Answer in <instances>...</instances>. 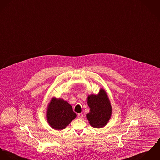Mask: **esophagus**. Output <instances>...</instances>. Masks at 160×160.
<instances>
[{
    "label": "esophagus",
    "mask_w": 160,
    "mask_h": 160,
    "mask_svg": "<svg viewBox=\"0 0 160 160\" xmlns=\"http://www.w3.org/2000/svg\"><path fill=\"white\" fill-rule=\"evenodd\" d=\"M77 117H78V118H80V119H82V118H83V115L82 113H78V114H77Z\"/></svg>",
    "instance_id": "esophagus-1"
}]
</instances>
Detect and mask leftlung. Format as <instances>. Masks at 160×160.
Listing matches in <instances>:
<instances>
[{
    "instance_id": "8db88e82",
    "label": "left lung",
    "mask_w": 160,
    "mask_h": 160,
    "mask_svg": "<svg viewBox=\"0 0 160 160\" xmlns=\"http://www.w3.org/2000/svg\"><path fill=\"white\" fill-rule=\"evenodd\" d=\"M89 112L87 114L89 123L94 128H101L109 122L112 108L106 91L101 88L98 94H89L87 99Z\"/></svg>"
}]
</instances>
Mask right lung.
I'll list each match as a JSON object with an SVG mask.
<instances>
[{
    "label": "right lung",
    "instance_id": "add662e5",
    "mask_svg": "<svg viewBox=\"0 0 160 160\" xmlns=\"http://www.w3.org/2000/svg\"><path fill=\"white\" fill-rule=\"evenodd\" d=\"M77 117L72 107L61 98H52L47 106L46 118L49 125L56 130H62Z\"/></svg>",
    "mask_w": 160,
    "mask_h": 160
}]
</instances>
